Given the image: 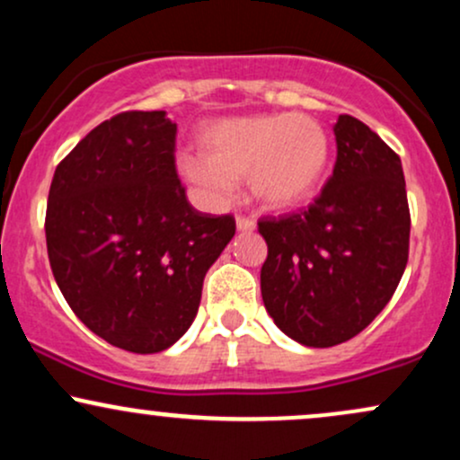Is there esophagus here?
Returning a JSON list of instances; mask_svg holds the SVG:
<instances>
[{"instance_id": "34e87169", "label": "esophagus", "mask_w": 460, "mask_h": 460, "mask_svg": "<svg viewBox=\"0 0 460 460\" xmlns=\"http://www.w3.org/2000/svg\"><path fill=\"white\" fill-rule=\"evenodd\" d=\"M235 225H237V231H242V234H251V231L255 229V220L246 218V216H237Z\"/></svg>"}]
</instances>
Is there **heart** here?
<instances>
[{
    "label": "heart",
    "mask_w": 460,
    "mask_h": 460,
    "mask_svg": "<svg viewBox=\"0 0 460 460\" xmlns=\"http://www.w3.org/2000/svg\"><path fill=\"white\" fill-rule=\"evenodd\" d=\"M200 155L181 160L183 177L214 197H229L248 179L252 197L270 209L305 203L329 166V136L307 114H260L205 125Z\"/></svg>",
    "instance_id": "b5f03b06"
}]
</instances>
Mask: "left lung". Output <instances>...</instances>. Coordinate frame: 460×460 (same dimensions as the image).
Returning a JSON list of instances; mask_svg holds the SVG:
<instances>
[{
  "label": "left lung",
  "instance_id": "left-lung-1",
  "mask_svg": "<svg viewBox=\"0 0 460 460\" xmlns=\"http://www.w3.org/2000/svg\"><path fill=\"white\" fill-rule=\"evenodd\" d=\"M337 160L307 209L261 218L268 244L261 298L298 344L355 337L394 296L409 261L411 214L402 162L376 131L341 114Z\"/></svg>",
  "mask_w": 460,
  "mask_h": 460
}]
</instances>
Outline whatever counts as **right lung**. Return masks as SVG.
Returning a JSON list of instances; mask_svg holds the SVG:
<instances>
[{
  "label": "right lung",
  "mask_w": 460,
  "mask_h": 460,
  "mask_svg": "<svg viewBox=\"0 0 460 460\" xmlns=\"http://www.w3.org/2000/svg\"><path fill=\"white\" fill-rule=\"evenodd\" d=\"M175 136L164 110L103 120L58 164L47 203V255L68 307L138 355L190 329L205 272L235 235L234 216L188 203Z\"/></svg>",
  "instance_id": "add662e5"
}]
</instances>
